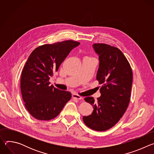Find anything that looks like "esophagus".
Wrapping results in <instances>:
<instances>
[{"instance_id":"obj_1","label":"esophagus","mask_w":154,"mask_h":154,"mask_svg":"<svg viewBox=\"0 0 154 154\" xmlns=\"http://www.w3.org/2000/svg\"><path fill=\"white\" fill-rule=\"evenodd\" d=\"M72 97L73 99H77V100H81V99H83V97L77 95V94H72Z\"/></svg>"}]
</instances>
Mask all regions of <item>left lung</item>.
<instances>
[{"label":"left lung","mask_w":154,"mask_h":154,"mask_svg":"<svg viewBox=\"0 0 154 154\" xmlns=\"http://www.w3.org/2000/svg\"><path fill=\"white\" fill-rule=\"evenodd\" d=\"M99 57L96 79L102 86L101 94L95 101L93 97L85 98L94 106L91 115L83 117L84 123L96 131L113 127L124 114L130 102L133 74L130 65L118 48L106 44H93Z\"/></svg>","instance_id":"8db88e82"}]
</instances>
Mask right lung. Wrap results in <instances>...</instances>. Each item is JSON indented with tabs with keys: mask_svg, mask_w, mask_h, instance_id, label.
<instances>
[{
	"mask_svg": "<svg viewBox=\"0 0 154 154\" xmlns=\"http://www.w3.org/2000/svg\"><path fill=\"white\" fill-rule=\"evenodd\" d=\"M80 42L72 40L45 45L30 55L20 78V90L29 113L39 120L57 117L71 98L70 92L50 85L49 79L60 64Z\"/></svg>",
	"mask_w": 154,
	"mask_h": 154,
	"instance_id": "obj_1",
	"label": "right lung"
}]
</instances>
